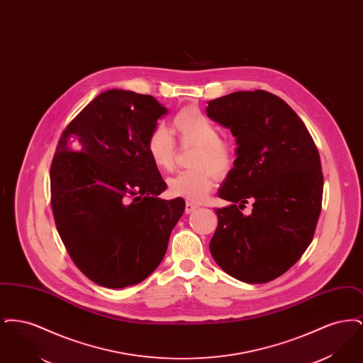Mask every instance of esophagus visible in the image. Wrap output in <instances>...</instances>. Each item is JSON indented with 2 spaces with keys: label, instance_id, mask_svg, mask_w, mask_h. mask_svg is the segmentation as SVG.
Instances as JSON below:
<instances>
[{
  "label": "esophagus",
  "instance_id": "34e87169",
  "mask_svg": "<svg viewBox=\"0 0 363 363\" xmlns=\"http://www.w3.org/2000/svg\"><path fill=\"white\" fill-rule=\"evenodd\" d=\"M197 208L199 207H197L196 204H193V203H189V201H188V203H186V206H185V212L189 215V213H193Z\"/></svg>",
  "mask_w": 363,
  "mask_h": 363
}]
</instances>
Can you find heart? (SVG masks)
Returning <instances> with one entry per match:
<instances>
[{"mask_svg": "<svg viewBox=\"0 0 363 363\" xmlns=\"http://www.w3.org/2000/svg\"><path fill=\"white\" fill-rule=\"evenodd\" d=\"M174 129L185 145H196L191 164L196 169L181 172L169 179V191L191 203H203L213 189L215 177L227 173L234 162L231 143L219 138L218 126L197 108H184L174 118ZM175 140L164 125H157L148 138V152L156 167L172 170Z\"/></svg>", "mask_w": 363, "mask_h": 363, "instance_id": "b5f03b06", "label": "heart"}]
</instances>
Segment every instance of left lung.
Instances as JSON below:
<instances>
[{
  "label": "left lung",
  "instance_id": "obj_1",
  "mask_svg": "<svg viewBox=\"0 0 363 363\" xmlns=\"http://www.w3.org/2000/svg\"><path fill=\"white\" fill-rule=\"evenodd\" d=\"M207 116L237 141L234 169L219 190L209 242L216 264L245 283L283 275L311 245L323 201V172L305 123L277 95L238 91L208 102ZM250 201L254 209H241Z\"/></svg>",
  "mask_w": 363,
  "mask_h": 363
}]
</instances>
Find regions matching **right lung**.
Instances as JSON below:
<instances>
[{"label":"right lung","instance_id":"obj_1","mask_svg":"<svg viewBox=\"0 0 363 363\" xmlns=\"http://www.w3.org/2000/svg\"><path fill=\"white\" fill-rule=\"evenodd\" d=\"M166 113L151 95L104 91L67 126L52 157L58 234L76 267L107 289L150 277L185 211L181 197H157L167 185L148 152V138Z\"/></svg>","mask_w":363,"mask_h":363}]
</instances>
